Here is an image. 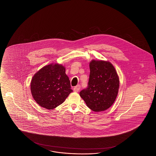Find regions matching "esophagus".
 <instances>
[{
	"mask_svg": "<svg viewBox=\"0 0 156 156\" xmlns=\"http://www.w3.org/2000/svg\"><path fill=\"white\" fill-rule=\"evenodd\" d=\"M80 89V85H76L74 88V91L75 92H78Z\"/></svg>",
	"mask_w": 156,
	"mask_h": 156,
	"instance_id": "esophagus-1",
	"label": "esophagus"
}]
</instances>
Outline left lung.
<instances>
[{"label": "left lung", "mask_w": 156, "mask_h": 156, "mask_svg": "<svg viewBox=\"0 0 156 156\" xmlns=\"http://www.w3.org/2000/svg\"><path fill=\"white\" fill-rule=\"evenodd\" d=\"M89 66L87 87L80 95L91 110L105 111L113 104L118 94L119 81L117 71L109 62L93 60Z\"/></svg>", "instance_id": "1"}]
</instances>
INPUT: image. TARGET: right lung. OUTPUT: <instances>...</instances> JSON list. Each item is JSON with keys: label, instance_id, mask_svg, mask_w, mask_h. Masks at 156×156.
<instances>
[{"label": "right lung", "instance_id": "1", "mask_svg": "<svg viewBox=\"0 0 156 156\" xmlns=\"http://www.w3.org/2000/svg\"><path fill=\"white\" fill-rule=\"evenodd\" d=\"M31 91L38 105L52 110L62 104L73 90L65 68L61 65L51 64L34 76Z\"/></svg>", "mask_w": 156, "mask_h": 156}]
</instances>
